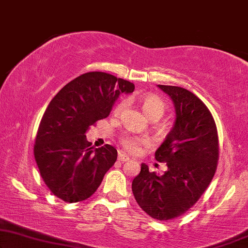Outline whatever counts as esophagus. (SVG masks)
Returning <instances> with one entry per match:
<instances>
[{
    "instance_id": "obj_1",
    "label": "esophagus",
    "mask_w": 248,
    "mask_h": 248,
    "mask_svg": "<svg viewBox=\"0 0 248 248\" xmlns=\"http://www.w3.org/2000/svg\"><path fill=\"white\" fill-rule=\"evenodd\" d=\"M129 159H130L129 156L125 155L124 152H119V154H118V160H119V162H128Z\"/></svg>"
}]
</instances>
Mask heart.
<instances>
[{
  "label": "heart",
  "instance_id": "b5f03b06",
  "mask_svg": "<svg viewBox=\"0 0 248 248\" xmlns=\"http://www.w3.org/2000/svg\"><path fill=\"white\" fill-rule=\"evenodd\" d=\"M140 103L145 114L151 120H158L159 118H162L164 116V113H165L166 111L165 102H164L159 96L155 95V94H144V95H141ZM125 104H127L125 100L120 101V102L117 104V107L114 108V113H121V111L124 109ZM119 144L125 152L135 153L137 152L141 146L147 145L148 140L147 138L145 137L124 132V134H121L119 137Z\"/></svg>",
  "mask_w": 248,
  "mask_h": 248
}]
</instances>
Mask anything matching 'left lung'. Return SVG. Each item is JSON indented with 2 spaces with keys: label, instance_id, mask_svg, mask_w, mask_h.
<instances>
[{
  "label": "left lung",
  "instance_id": "8db88e82",
  "mask_svg": "<svg viewBox=\"0 0 248 248\" xmlns=\"http://www.w3.org/2000/svg\"><path fill=\"white\" fill-rule=\"evenodd\" d=\"M158 88L170 96L176 112L173 129L155 153L167 170L157 175L141 164L132 193L146 214L166 221L186 214L207 190L217 170L219 139L214 117L195 94L180 86Z\"/></svg>",
  "mask_w": 248,
  "mask_h": 248
}]
</instances>
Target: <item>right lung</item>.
Here are the masks:
<instances>
[{"label":"right lung","mask_w":248,"mask_h":248,"mask_svg":"<svg viewBox=\"0 0 248 248\" xmlns=\"http://www.w3.org/2000/svg\"><path fill=\"white\" fill-rule=\"evenodd\" d=\"M134 83L103 72H90L67 83L47 107L36 135L34 158L44 182L68 203L90 198L117 160V149H94L86 140L90 125L109 116L121 93Z\"/></svg>","instance_id":"obj_1"}]
</instances>
